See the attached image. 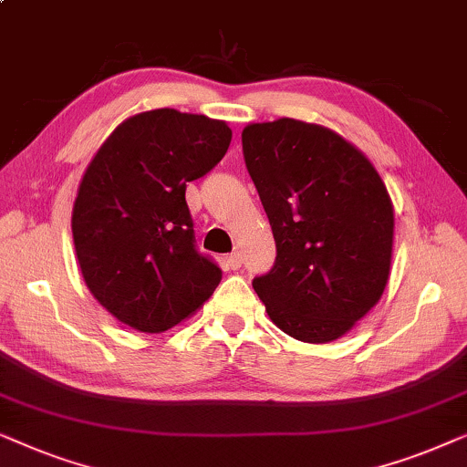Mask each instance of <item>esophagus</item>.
Instances as JSON below:
<instances>
[{
	"label": "esophagus",
	"mask_w": 467,
	"mask_h": 467,
	"mask_svg": "<svg viewBox=\"0 0 467 467\" xmlns=\"http://www.w3.org/2000/svg\"><path fill=\"white\" fill-rule=\"evenodd\" d=\"M241 263H244V258H241V254H239V252H233V254H230V256H226V265H228V269L237 271V269H241Z\"/></svg>",
	"instance_id": "34e87169"
}]
</instances>
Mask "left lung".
Segmentation results:
<instances>
[{"mask_svg": "<svg viewBox=\"0 0 467 467\" xmlns=\"http://www.w3.org/2000/svg\"><path fill=\"white\" fill-rule=\"evenodd\" d=\"M241 140L277 247L254 290L290 337L339 339L387 288L395 228L387 185L357 147L316 123H250Z\"/></svg>", "mask_w": 467, "mask_h": 467, "instance_id": "left-lung-1", "label": "left lung"}]
</instances>
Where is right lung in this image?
Segmentation results:
<instances>
[{
  "instance_id": "add662e5",
  "label": "right lung",
  "mask_w": 467,
  "mask_h": 467,
  "mask_svg": "<svg viewBox=\"0 0 467 467\" xmlns=\"http://www.w3.org/2000/svg\"><path fill=\"white\" fill-rule=\"evenodd\" d=\"M233 130L155 109L119 123L87 166L72 237L87 288L123 325L169 331L213 295L222 269L196 250L185 188L228 151Z\"/></svg>"
}]
</instances>
